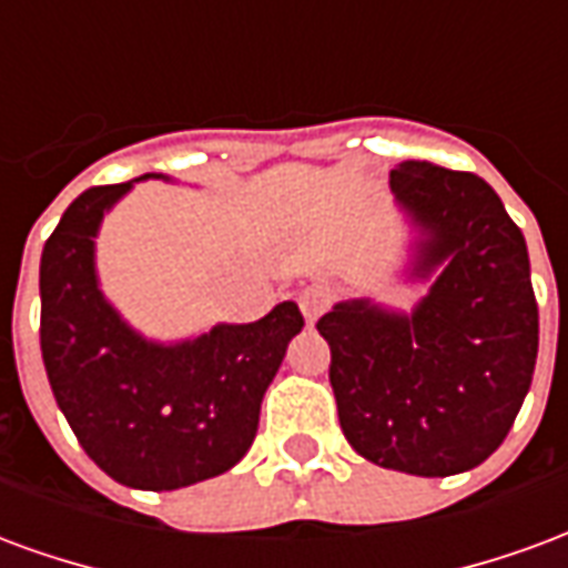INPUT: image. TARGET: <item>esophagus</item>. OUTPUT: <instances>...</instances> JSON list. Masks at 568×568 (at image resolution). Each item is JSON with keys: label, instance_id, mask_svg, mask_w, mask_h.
Here are the masks:
<instances>
[{"label": "esophagus", "instance_id": "esophagus-1", "mask_svg": "<svg viewBox=\"0 0 568 568\" xmlns=\"http://www.w3.org/2000/svg\"><path fill=\"white\" fill-rule=\"evenodd\" d=\"M297 307L304 313L307 325H313V322L325 313V307H328V292H325V288H304V292L297 295Z\"/></svg>", "mask_w": 568, "mask_h": 568}]
</instances>
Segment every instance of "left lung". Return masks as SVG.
I'll return each mask as SVG.
<instances>
[{"mask_svg": "<svg viewBox=\"0 0 568 568\" xmlns=\"http://www.w3.org/2000/svg\"><path fill=\"white\" fill-rule=\"evenodd\" d=\"M407 224L395 283L426 285L410 310L337 301L316 328L332 346L346 440L368 463L417 477L463 475L499 450L538 356L529 252L499 194L428 161L389 170Z\"/></svg>", "mask_w": 568, "mask_h": 568, "instance_id": "1", "label": "left lung"}]
</instances>
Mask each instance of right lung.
I'll return each instance as SVG.
<instances>
[{
  "label": "right lung",
  "mask_w": 568,
  "mask_h": 568,
  "mask_svg": "<svg viewBox=\"0 0 568 568\" xmlns=\"http://www.w3.org/2000/svg\"><path fill=\"white\" fill-rule=\"evenodd\" d=\"M145 173L84 191L48 236L39 267L42 358L57 407L105 475L179 489L234 468L255 440L261 402L304 328L295 301L258 322H215L179 341L133 328L97 271L100 224Z\"/></svg>",
  "instance_id": "right-lung-1"
}]
</instances>
